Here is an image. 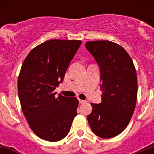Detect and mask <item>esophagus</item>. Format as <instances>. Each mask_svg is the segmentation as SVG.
<instances>
[{
    "label": "esophagus",
    "instance_id": "1",
    "mask_svg": "<svg viewBox=\"0 0 154 154\" xmlns=\"http://www.w3.org/2000/svg\"><path fill=\"white\" fill-rule=\"evenodd\" d=\"M79 102L80 104H83V103H85L86 101H85V100H82V99H79Z\"/></svg>",
    "mask_w": 154,
    "mask_h": 154
}]
</instances>
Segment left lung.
<instances>
[{"label": "left lung", "mask_w": 154, "mask_h": 154, "mask_svg": "<svg viewBox=\"0 0 154 154\" xmlns=\"http://www.w3.org/2000/svg\"><path fill=\"white\" fill-rule=\"evenodd\" d=\"M85 46L99 65L103 91L102 103H91L87 119L96 136L112 138L126 129L135 109L137 72L129 54L114 42H88Z\"/></svg>", "instance_id": "1"}]
</instances>
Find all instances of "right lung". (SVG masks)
<instances>
[{"label": "right lung", "mask_w": 154, "mask_h": 154, "mask_svg": "<svg viewBox=\"0 0 154 154\" xmlns=\"http://www.w3.org/2000/svg\"><path fill=\"white\" fill-rule=\"evenodd\" d=\"M81 44L79 40L47 41L34 48L22 64L17 81L22 112L32 131L45 140L66 137L77 115L78 99L56 96L55 89Z\"/></svg>", "instance_id": "obj_1"}]
</instances>
